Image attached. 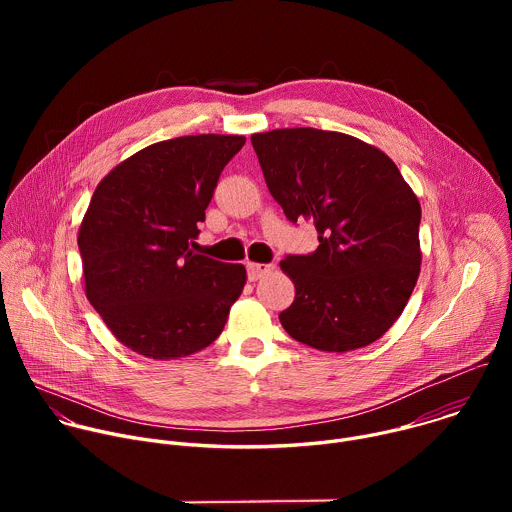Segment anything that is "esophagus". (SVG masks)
Masks as SVG:
<instances>
[{
	"label": "esophagus",
	"mask_w": 512,
	"mask_h": 512,
	"mask_svg": "<svg viewBox=\"0 0 512 512\" xmlns=\"http://www.w3.org/2000/svg\"><path fill=\"white\" fill-rule=\"evenodd\" d=\"M273 271V265H265V263H247V275L251 281L263 279L265 275H269Z\"/></svg>",
	"instance_id": "1"
}]
</instances>
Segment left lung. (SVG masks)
I'll use <instances>...</instances> for the list:
<instances>
[{
	"label": "left lung",
	"instance_id": "obj_1",
	"mask_svg": "<svg viewBox=\"0 0 512 512\" xmlns=\"http://www.w3.org/2000/svg\"><path fill=\"white\" fill-rule=\"evenodd\" d=\"M251 143L285 216L312 221L320 241L279 263L296 285L281 326L326 352L379 340L407 306L421 265V206L399 168L338 131L273 129Z\"/></svg>",
	"mask_w": 512,
	"mask_h": 512
}]
</instances>
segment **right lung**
Masks as SVG:
<instances>
[{
	"instance_id": "add662e5",
	"label": "right lung",
	"mask_w": 512,
	"mask_h": 512,
	"mask_svg": "<svg viewBox=\"0 0 512 512\" xmlns=\"http://www.w3.org/2000/svg\"><path fill=\"white\" fill-rule=\"evenodd\" d=\"M243 135L158 141L97 186L79 231L85 291L113 336L137 354H194L223 332L247 271L192 251L218 176Z\"/></svg>"
}]
</instances>
